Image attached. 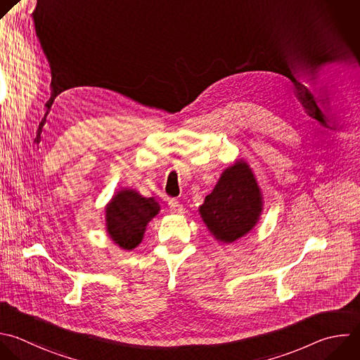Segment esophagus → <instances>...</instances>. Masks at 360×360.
<instances>
[{
  "label": "esophagus",
  "instance_id": "1",
  "mask_svg": "<svg viewBox=\"0 0 360 360\" xmlns=\"http://www.w3.org/2000/svg\"><path fill=\"white\" fill-rule=\"evenodd\" d=\"M168 205H169V209H171L174 213H184V212H185L184 206H182L176 199H169Z\"/></svg>",
  "mask_w": 360,
  "mask_h": 360
}]
</instances>
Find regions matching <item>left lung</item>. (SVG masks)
<instances>
[{
	"label": "left lung",
	"instance_id": "1",
	"mask_svg": "<svg viewBox=\"0 0 360 360\" xmlns=\"http://www.w3.org/2000/svg\"><path fill=\"white\" fill-rule=\"evenodd\" d=\"M262 210V191L252 168L243 160L223 171L214 189L199 207L206 227L221 243H233L248 234L257 224Z\"/></svg>",
	"mask_w": 360,
	"mask_h": 360
}]
</instances>
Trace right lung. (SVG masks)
Segmentation results:
<instances>
[{"mask_svg": "<svg viewBox=\"0 0 360 360\" xmlns=\"http://www.w3.org/2000/svg\"><path fill=\"white\" fill-rule=\"evenodd\" d=\"M160 212L154 198H144L133 189L118 191L105 206V227L111 240L123 250L136 249L148 221Z\"/></svg>", "mask_w": 360, "mask_h": 360, "instance_id": "add662e5", "label": "right lung"}]
</instances>
